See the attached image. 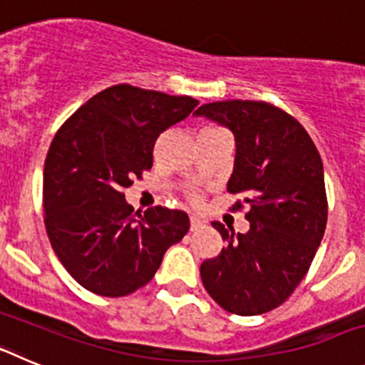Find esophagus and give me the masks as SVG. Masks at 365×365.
Masks as SVG:
<instances>
[{"instance_id":"34e87169","label":"esophagus","mask_w":365,"mask_h":365,"mask_svg":"<svg viewBox=\"0 0 365 365\" xmlns=\"http://www.w3.org/2000/svg\"><path fill=\"white\" fill-rule=\"evenodd\" d=\"M202 227H205V221H202V219L195 217V215H192V217H190V230L195 232Z\"/></svg>"}]
</instances>
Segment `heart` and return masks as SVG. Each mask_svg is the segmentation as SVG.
<instances>
[{
  "label": "heart",
  "instance_id": "b5f03b06",
  "mask_svg": "<svg viewBox=\"0 0 365 365\" xmlns=\"http://www.w3.org/2000/svg\"><path fill=\"white\" fill-rule=\"evenodd\" d=\"M192 199H193V201H199V195H193Z\"/></svg>",
  "mask_w": 365,
  "mask_h": 365
}]
</instances>
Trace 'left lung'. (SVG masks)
<instances>
[{"mask_svg": "<svg viewBox=\"0 0 365 365\" xmlns=\"http://www.w3.org/2000/svg\"><path fill=\"white\" fill-rule=\"evenodd\" d=\"M235 137L228 192L232 210L248 206L247 234L212 227L225 247L201 263L206 292L225 311L263 314L279 307L307 274L327 225L324 164L303 125L283 109L256 100H225L195 111Z\"/></svg>", "mask_w": 365, "mask_h": 365, "instance_id": "1", "label": "left lung"}]
</instances>
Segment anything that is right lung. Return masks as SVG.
<instances>
[{
    "instance_id": "1",
    "label": "right lung",
    "mask_w": 365,
    "mask_h": 365,
    "mask_svg": "<svg viewBox=\"0 0 365 365\" xmlns=\"http://www.w3.org/2000/svg\"><path fill=\"white\" fill-rule=\"evenodd\" d=\"M197 104L192 96L118 83L87 100L56 131L43 168L45 228L83 289L106 298L131 294L186 235L185 212H133L124 190L153 166L159 135Z\"/></svg>"
}]
</instances>
